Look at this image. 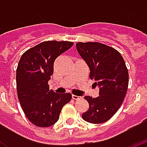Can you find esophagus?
<instances>
[{"label": "esophagus", "mask_w": 147, "mask_h": 147, "mask_svg": "<svg viewBox=\"0 0 147 147\" xmlns=\"http://www.w3.org/2000/svg\"><path fill=\"white\" fill-rule=\"evenodd\" d=\"M82 98V97H80V96H76V95H73L72 94V98L74 99V100H79V99H80Z\"/></svg>", "instance_id": "obj_1"}]
</instances>
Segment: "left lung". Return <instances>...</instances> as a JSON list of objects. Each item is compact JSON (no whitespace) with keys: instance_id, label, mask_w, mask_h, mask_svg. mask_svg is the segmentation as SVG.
<instances>
[{"instance_id":"8db88e82","label":"left lung","mask_w":147,"mask_h":147,"mask_svg":"<svg viewBox=\"0 0 147 147\" xmlns=\"http://www.w3.org/2000/svg\"><path fill=\"white\" fill-rule=\"evenodd\" d=\"M77 51L90 67V78L99 88V96H85L89 109L82 114L91 123H104L117 113L126 95L128 71L115 49L99 42H78Z\"/></svg>"}]
</instances>
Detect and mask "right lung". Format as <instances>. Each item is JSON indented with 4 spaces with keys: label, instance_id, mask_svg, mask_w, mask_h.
Returning a JSON list of instances; mask_svg holds the SVG:
<instances>
[{
    "label": "right lung",
    "instance_id": "right-lung-1",
    "mask_svg": "<svg viewBox=\"0 0 147 147\" xmlns=\"http://www.w3.org/2000/svg\"><path fill=\"white\" fill-rule=\"evenodd\" d=\"M73 42L48 41L22 55L16 69L19 101L28 120L38 127L52 126L61 111L71 99L70 93L57 94L49 90L55 60L73 45Z\"/></svg>",
    "mask_w": 147,
    "mask_h": 147
}]
</instances>
